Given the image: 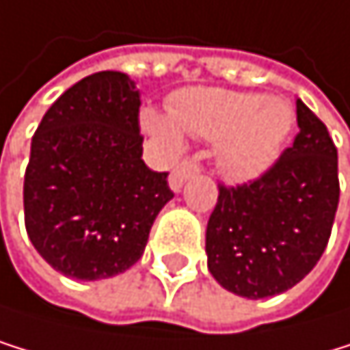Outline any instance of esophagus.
I'll list each match as a JSON object with an SVG mask.
<instances>
[{
	"label": "esophagus",
	"instance_id": "esophagus-1",
	"mask_svg": "<svg viewBox=\"0 0 350 350\" xmlns=\"http://www.w3.org/2000/svg\"><path fill=\"white\" fill-rule=\"evenodd\" d=\"M196 174H200V163L196 159H183L170 174V187H172V191H180V187L189 178L196 176Z\"/></svg>",
	"mask_w": 350,
	"mask_h": 350
}]
</instances>
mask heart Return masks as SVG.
<instances>
[{
    "label": "heart",
    "mask_w": 350,
    "mask_h": 350,
    "mask_svg": "<svg viewBox=\"0 0 350 350\" xmlns=\"http://www.w3.org/2000/svg\"><path fill=\"white\" fill-rule=\"evenodd\" d=\"M170 114L142 112L144 129L170 148H180L178 129L219 146L221 170L234 180H253L280 157L293 129V110L278 97L223 89H191L178 93Z\"/></svg>",
    "instance_id": "heart-1"
}]
</instances>
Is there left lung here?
Here are the masks:
<instances>
[{"instance_id": "8db88e82", "label": "left lung", "mask_w": 350, "mask_h": 350, "mask_svg": "<svg viewBox=\"0 0 350 350\" xmlns=\"http://www.w3.org/2000/svg\"><path fill=\"white\" fill-rule=\"evenodd\" d=\"M293 146L261 178L219 187L206 227L208 270L223 289L261 299L284 293L323 255L338 208V150L297 99Z\"/></svg>"}]
</instances>
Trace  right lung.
Returning a JSON list of instances; mask_svg holds the SVG:
<instances>
[{
  "instance_id": "right-lung-1",
  "label": "right lung",
  "mask_w": 350,
  "mask_h": 350,
  "mask_svg": "<svg viewBox=\"0 0 350 350\" xmlns=\"http://www.w3.org/2000/svg\"><path fill=\"white\" fill-rule=\"evenodd\" d=\"M140 91L123 72L76 82L44 114L25 172V227L63 276L110 278L142 257L167 172L142 161Z\"/></svg>"
}]
</instances>
